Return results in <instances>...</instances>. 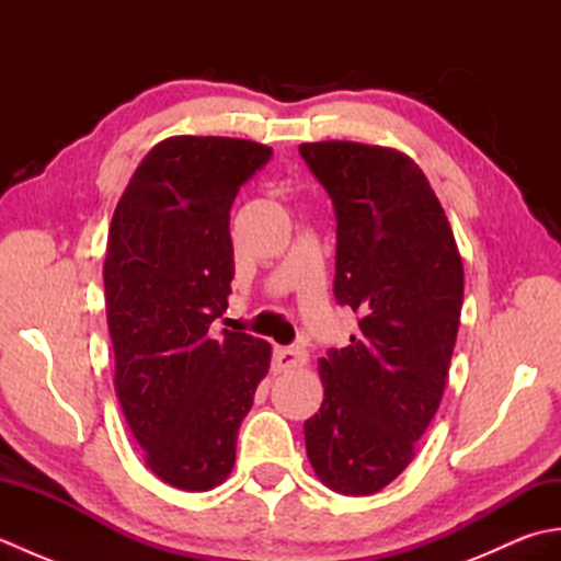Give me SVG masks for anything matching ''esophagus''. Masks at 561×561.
Returning a JSON list of instances; mask_svg holds the SVG:
<instances>
[{"instance_id":"34e87169","label":"esophagus","mask_w":561,"mask_h":561,"mask_svg":"<svg viewBox=\"0 0 561 561\" xmlns=\"http://www.w3.org/2000/svg\"><path fill=\"white\" fill-rule=\"evenodd\" d=\"M306 364V352L301 347H277L274 350V368L277 371H294Z\"/></svg>"}]
</instances>
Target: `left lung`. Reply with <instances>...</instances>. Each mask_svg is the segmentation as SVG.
I'll return each mask as SVG.
<instances>
[{
  "instance_id": "left-lung-1",
  "label": "left lung",
  "mask_w": 561,
  "mask_h": 561,
  "mask_svg": "<svg viewBox=\"0 0 561 561\" xmlns=\"http://www.w3.org/2000/svg\"><path fill=\"white\" fill-rule=\"evenodd\" d=\"M337 214V301L359 313L318 359L325 398L306 453L332 492L368 496L414 458L444 398L462 308V260L436 193L408 153L362 141L299 147Z\"/></svg>"
}]
</instances>
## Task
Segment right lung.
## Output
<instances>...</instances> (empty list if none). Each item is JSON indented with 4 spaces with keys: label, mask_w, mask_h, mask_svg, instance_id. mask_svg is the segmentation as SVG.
<instances>
[{
    "label": "right lung",
    "mask_w": 561,
    "mask_h": 561,
    "mask_svg": "<svg viewBox=\"0 0 561 561\" xmlns=\"http://www.w3.org/2000/svg\"><path fill=\"white\" fill-rule=\"evenodd\" d=\"M270 153L250 139H163L111 221L103 284L115 392L147 468L183 492L229 478L238 426L270 368V342L209 335L229 308L233 197Z\"/></svg>",
    "instance_id": "obj_1"
}]
</instances>
